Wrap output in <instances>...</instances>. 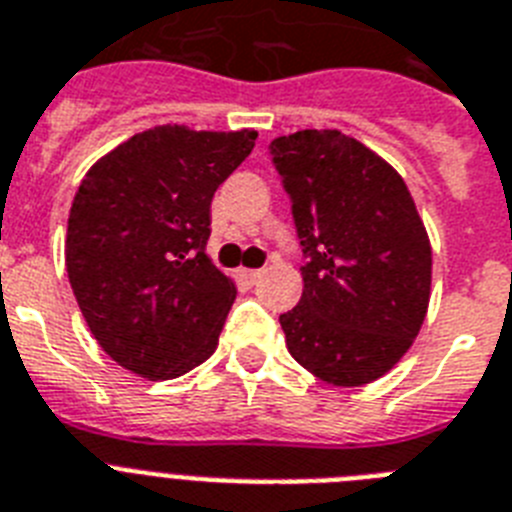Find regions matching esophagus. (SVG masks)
<instances>
[{"label":"esophagus","mask_w":512,"mask_h":512,"mask_svg":"<svg viewBox=\"0 0 512 512\" xmlns=\"http://www.w3.org/2000/svg\"><path fill=\"white\" fill-rule=\"evenodd\" d=\"M239 276H242L247 283H257V281H260V276H263V270H247V268H244V270H239Z\"/></svg>","instance_id":"obj_1"}]
</instances>
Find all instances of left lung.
I'll list each match as a JSON object with an SVG mask.
<instances>
[{"label":"left lung","mask_w":512,"mask_h":512,"mask_svg":"<svg viewBox=\"0 0 512 512\" xmlns=\"http://www.w3.org/2000/svg\"><path fill=\"white\" fill-rule=\"evenodd\" d=\"M302 247L304 291L286 346L330 385H367L401 362L429 304L432 247L398 171L338 130L270 143Z\"/></svg>","instance_id":"obj_1"}]
</instances>
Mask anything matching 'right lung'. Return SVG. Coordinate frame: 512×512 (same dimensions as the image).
<instances>
[{
  "label": "right lung",
  "instance_id": "add662e5",
  "mask_svg": "<svg viewBox=\"0 0 512 512\" xmlns=\"http://www.w3.org/2000/svg\"><path fill=\"white\" fill-rule=\"evenodd\" d=\"M255 140V130L161 124L85 174L67 276L98 346L135 375L171 380L216 351L236 286L205 255L210 203Z\"/></svg>",
  "mask_w": 512,
  "mask_h": 512
}]
</instances>
